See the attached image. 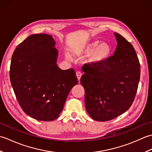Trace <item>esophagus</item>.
<instances>
[{"label":"esophagus","mask_w":152,"mask_h":152,"mask_svg":"<svg viewBox=\"0 0 152 152\" xmlns=\"http://www.w3.org/2000/svg\"><path fill=\"white\" fill-rule=\"evenodd\" d=\"M76 75L77 76V78H78V81L80 82V78H81V76H82V73L80 72V71H77V72H76Z\"/></svg>","instance_id":"34e87169"}]
</instances>
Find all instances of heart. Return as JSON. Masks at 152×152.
Wrapping results in <instances>:
<instances>
[{"label": "heart", "mask_w": 152, "mask_h": 152, "mask_svg": "<svg viewBox=\"0 0 152 152\" xmlns=\"http://www.w3.org/2000/svg\"><path fill=\"white\" fill-rule=\"evenodd\" d=\"M112 52V48L108 43H101L99 40L93 41L82 48L81 53L89 54L88 61L93 64H98L106 60Z\"/></svg>", "instance_id": "b5f03b06"}]
</instances>
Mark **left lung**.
Segmentation results:
<instances>
[{
	"label": "left lung",
	"instance_id": "obj_1",
	"mask_svg": "<svg viewBox=\"0 0 152 152\" xmlns=\"http://www.w3.org/2000/svg\"><path fill=\"white\" fill-rule=\"evenodd\" d=\"M114 35L118 44L114 55L84 68L80 79L86 110L99 121L111 120L131 107L140 80V65L133 46L121 35Z\"/></svg>",
	"mask_w": 152,
	"mask_h": 152
}]
</instances>
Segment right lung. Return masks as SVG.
<instances>
[{
  "label": "right lung",
  "mask_w": 152,
  "mask_h": 152,
  "mask_svg": "<svg viewBox=\"0 0 152 152\" xmlns=\"http://www.w3.org/2000/svg\"><path fill=\"white\" fill-rule=\"evenodd\" d=\"M52 36L34 34L16 47L10 78L25 114L39 121H53L62 112L67 96L78 79L73 69L61 70Z\"/></svg>",
  "instance_id": "1"
}]
</instances>
